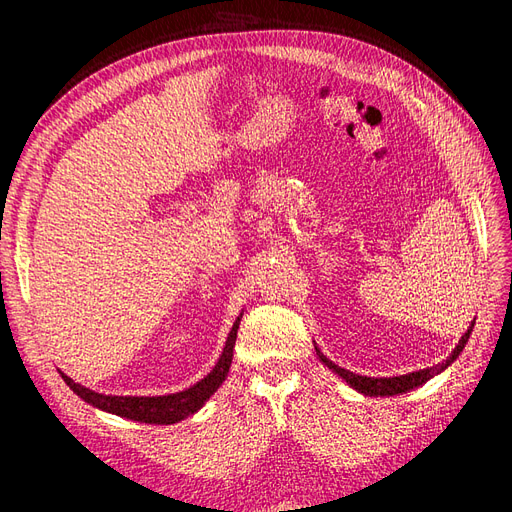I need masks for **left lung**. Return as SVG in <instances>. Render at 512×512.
Listing matches in <instances>:
<instances>
[{"mask_svg":"<svg viewBox=\"0 0 512 512\" xmlns=\"http://www.w3.org/2000/svg\"><path fill=\"white\" fill-rule=\"evenodd\" d=\"M472 327H474V322L470 324L468 333H466V335H461L457 348L453 350V354L448 356V359H446L444 363H440V365H436V367H427V369L412 371V374H406V376H393V378H367V376L352 374V371H348V369H344V367L335 365L333 361H329L327 356H324V354L318 350V346H316V354L320 356V361H322L324 365H327L329 369H333L337 376H342V378L352 386V389H356V391L363 393V395H369V397H378V395H380V397H386V395H399V393L412 391V389H416V386L425 384L427 380H431L433 376L440 374L442 369H446L448 365H451V363L457 359V356L461 354V350L466 348L468 339H470V333H472Z\"/></svg>","mask_w":512,"mask_h":512,"instance_id":"8db88e82","label":"left lung"}]
</instances>
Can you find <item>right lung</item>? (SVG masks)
Wrapping results in <instances>:
<instances>
[{
	"label": "right lung",
	"mask_w": 512,
	"mask_h": 512,
	"mask_svg": "<svg viewBox=\"0 0 512 512\" xmlns=\"http://www.w3.org/2000/svg\"><path fill=\"white\" fill-rule=\"evenodd\" d=\"M239 322H241V316L235 320V324H232V331L228 333L224 352L220 356V361L211 369V374L181 393L162 395V397H117V395H102L96 391H89L85 386L76 384L66 374H61V378H64V382L70 386V389L81 399H85L87 404L96 406L104 412H111L123 418H132V421H138V423L173 425L203 408L205 401L218 391L220 384L226 380L230 363H232V348H235V342H237Z\"/></svg>",
	"instance_id": "obj_1"
}]
</instances>
